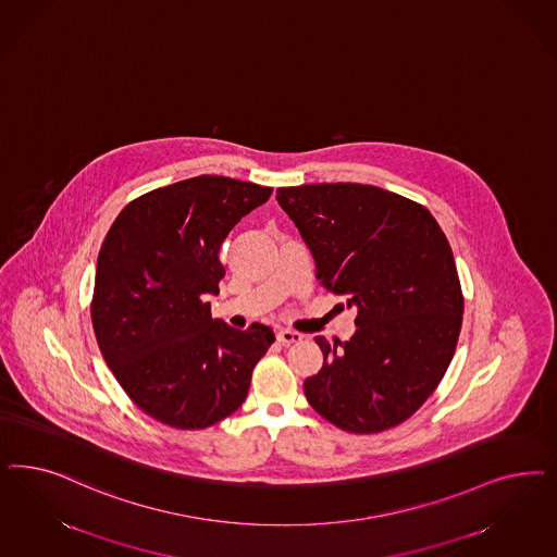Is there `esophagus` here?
I'll return each mask as SVG.
<instances>
[{
	"mask_svg": "<svg viewBox=\"0 0 557 557\" xmlns=\"http://www.w3.org/2000/svg\"><path fill=\"white\" fill-rule=\"evenodd\" d=\"M276 341L288 346V344H297V342L304 341V336L299 332H293V330H278Z\"/></svg>",
	"mask_w": 557,
	"mask_h": 557,
	"instance_id": "esophagus-1",
	"label": "esophagus"
}]
</instances>
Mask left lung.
<instances>
[{
  "label": "left lung",
  "instance_id": "1",
  "mask_svg": "<svg viewBox=\"0 0 557 557\" xmlns=\"http://www.w3.org/2000/svg\"><path fill=\"white\" fill-rule=\"evenodd\" d=\"M315 260L318 281L357 309V332L318 336L323 367L304 392L342 431L373 434L408 420L455 355L463 293L449 242L431 211L369 184L276 190Z\"/></svg>",
  "mask_w": 557,
  "mask_h": 557
}]
</instances>
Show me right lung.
<instances>
[{
    "label": "right lung",
    "mask_w": 557,
    "mask_h": 557,
    "mask_svg": "<svg viewBox=\"0 0 557 557\" xmlns=\"http://www.w3.org/2000/svg\"><path fill=\"white\" fill-rule=\"evenodd\" d=\"M272 188L197 176L135 198L98 253L91 323L108 369L133 404L180 431L234 413L274 334L211 318L225 237Z\"/></svg>",
    "instance_id": "obj_1"
}]
</instances>
